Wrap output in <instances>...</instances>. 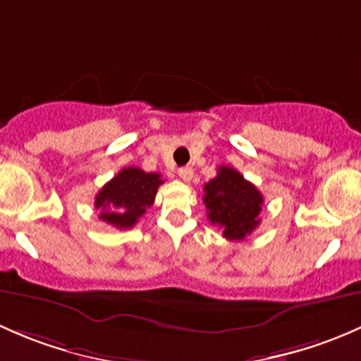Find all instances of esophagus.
<instances>
[{"label": "esophagus", "mask_w": 361, "mask_h": 361, "mask_svg": "<svg viewBox=\"0 0 361 361\" xmlns=\"http://www.w3.org/2000/svg\"><path fill=\"white\" fill-rule=\"evenodd\" d=\"M178 176H180L183 181H190L192 176H193V169L188 168V166H185V168H180V169H178Z\"/></svg>", "instance_id": "1"}]
</instances>
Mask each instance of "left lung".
Here are the masks:
<instances>
[{"instance_id":"8db88e82","label":"left lung","mask_w":361,"mask_h":361,"mask_svg":"<svg viewBox=\"0 0 361 361\" xmlns=\"http://www.w3.org/2000/svg\"><path fill=\"white\" fill-rule=\"evenodd\" d=\"M204 204L212 225L228 240H244L259 225L263 195L237 169L219 166L216 178L204 185Z\"/></svg>"}]
</instances>
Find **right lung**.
Returning <instances> with one entry per match:
<instances>
[{
    "mask_svg": "<svg viewBox=\"0 0 361 361\" xmlns=\"http://www.w3.org/2000/svg\"><path fill=\"white\" fill-rule=\"evenodd\" d=\"M164 183L159 173H145L140 168L121 169L94 197V207L104 223L126 230L135 226L154 204L157 188Z\"/></svg>",
    "mask_w": 361,
    "mask_h": 361,
    "instance_id": "1",
    "label": "right lung"
}]
</instances>
